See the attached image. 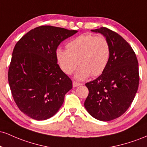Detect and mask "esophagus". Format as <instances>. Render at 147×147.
<instances>
[{
	"label": "esophagus",
	"mask_w": 147,
	"mask_h": 147,
	"mask_svg": "<svg viewBox=\"0 0 147 147\" xmlns=\"http://www.w3.org/2000/svg\"><path fill=\"white\" fill-rule=\"evenodd\" d=\"M82 85V84L79 83V82H72V86H73V87H77V86H79Z\"/></svg>",
	"instance_id": "esophagus-1"
}]
</instances>
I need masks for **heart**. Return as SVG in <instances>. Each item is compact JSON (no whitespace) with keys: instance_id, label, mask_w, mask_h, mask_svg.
I'll return each instance as SVG.
<instances>
[{"instance_id":"b5f03b06","label":"heart","mask_w":147,"mask_h":147,"mask_svg":"<svg viewBox=\"0 0 147 147\" xmlns=\"http://www.w3.org/2000/svg\"><path fill=\"white\" fill-rule=\"evenodd\" d=\"M66 49H57V62L67 75H71L77 65H80L75 76L78 80H85L91 75H101L110 60V43L104 36L79 35L67 43Z\"/></svg>"}]
</instances>
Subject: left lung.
Segmentation results:
<instances>
[{"instance_id":"1","label":"left lung","mask_w":147,"mask_h":147,"mask_svg":"<svg viewBox=\"0 0 147 147\" xmlns=\"http://www.w3.org/2000/svg\"><path fill=\"white\" fill-rule=\"evenodd\" d=\"M91 31L107 38L111 57L102 75L86 84L89 93L84 106L95 119L111 121L124 114L134 99L139 86L138 61L132 48L117 33L106 28Z\"/></svg>"}]
</instances>
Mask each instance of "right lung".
<instances>
[{"label":"right lung","mask_w":147,"mask_h":147,"mask_svg":"<svg viewBox=\"0 0 147 147\" xmlns=\"http://www.w3.org/2000/svg\"><path fill=\"white\" fill-rule=\"evenodd\" d=\"M77 32L43 25L28 32L16 43L8 82L18 109L36 120L49 119L59 110L72 82L57 64L55 51Z\"/></svg>","instance_id":"add662e5"}]
</instances>
